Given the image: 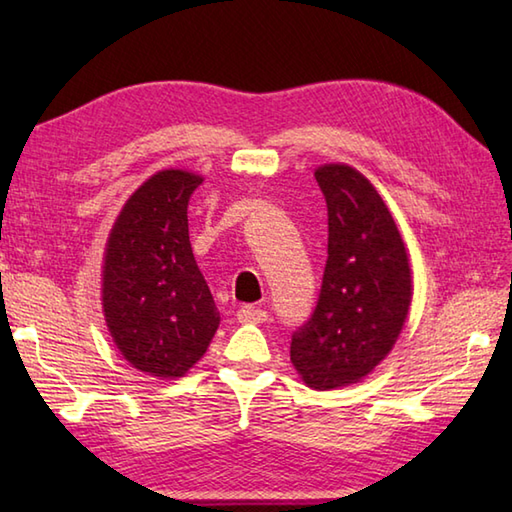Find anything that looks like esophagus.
Instances as JSON below:
<instances>
[{
	"instance_id": "esophagus-1",
	"label": "esophagus",
	"mask_w": 512,
	"mask_h": 512,
	"mask_svg": "<svg viewBox=\"0 0 512 512\" xmlns=\"http://www.w3.org/2000/svg\"><path fill=\"white\" fill-rule=\"evenodd\" d=\"M237 319L242 323H264L268 321V312L255 306H242L237 312Z\"/></svg>"
}]
</instances>
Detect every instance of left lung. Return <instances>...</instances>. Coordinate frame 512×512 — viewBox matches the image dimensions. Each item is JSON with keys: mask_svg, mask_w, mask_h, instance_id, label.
I'll return each mask as SVG.
<instances>
[{"mask_svg": "<svg viewBox=\"0 0 512 512\" xmlns=\"http://www.w3.org/2000/svg\"><path fill=\"white\" fill-rule=\"evenodd\" d=\"M328 206V262L310 319L292 332L290 361L306 385L358 383L394 347L411 303V270L394 217L347 165L314 171Z\"/></svg>", "mask_w": 512, "mask_h": 512, "instance_id": "8db88e82", "label": "left lung"}]
</instances>
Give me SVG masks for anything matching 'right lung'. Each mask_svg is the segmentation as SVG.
Here are the masks:
<instances>
[{"label": "right lung", "instance_id": "1", "mask_svg": "<svg viewBox=\"0 0 512 512\" xmlns=\"http://www.w3.org/2000/svg\"><path fill=\"white\" fill-rule=\"evenodd\" d=\"M202 178L167 169L123 206L105 248L103 312L118 350L140 372L187 374L220 325L189 242V200Z\"/></svg>", "mask_w": 512, "mask_h": 512}]
</instances>
